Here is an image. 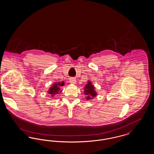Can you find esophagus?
Here are the masks:
<instances>
[{"label":"esophagus","mask_w":154,"mask_h":154,"mask_svg":"<svg viewBox=\"0 0 154 154\" xmlns=\"http://www.w3.org/2000/svg\"><path fill=\"white\" fill-rule=\"evenodd\" d=\"M69 81H70V82L72 83V84H76V80H75L74 78H73V77L70 78V80H69Z\"/></svg>","instance_id":"1"}]
</instances>
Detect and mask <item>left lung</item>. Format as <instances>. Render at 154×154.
I'll return each mask as SVG.
<instances>
[{"mask_svg": "<svg viewBox=\"0 0 154 154\" xmlns=\"http://www.w3.org/2000/svg\"><path fill=\"white\" fill-rule=\"evenodd\" d=\"M84 94L87 95V99L90 100L93 99L96 96V93L94 89V86L91 84L90 81H88V84H86L84 88Z\"/></svg>", "mask_w": 154, "mask_h": 154, "instance_id": "left-lung-1", "label": "left lung"}]
</instances>
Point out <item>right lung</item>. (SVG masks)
<instances>
[{"mask_svg":"<svg viewBox=\"0 0 154 154\" xmlns=\"http://www.w3.org/2000/svg\"><path fill=\"white\" fill-rule=\"evenodd\" d=\"M64 85L63 82H62V83H55L53 84V85L52 86L50 89L48 91V93L50 94H51L52 97H53L54 95L55 94H59V91H60V87L63 86Z\"/></svg>","mask_w":154,"mask_h":154,"instance_id":"obj_1","label":"right lung"}]
</instances>
